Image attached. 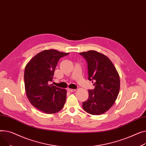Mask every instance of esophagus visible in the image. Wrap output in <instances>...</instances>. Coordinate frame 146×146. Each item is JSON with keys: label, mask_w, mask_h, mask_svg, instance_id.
Instances as JSON below:
<instances>
[{"label": "esophagus", "mask_w": 146, "mask_h": 146, "mask_svg": "<svg viewBox=\"0 0 146 146\" xmlns=\"http://www.w3.org/2000/svg\"><path fill=\"white\" fill-rule=\"evenodd\" d=\"M68 91H69V92H75V91H76V90H75V89L68 88Z\"/></svg>", "instance_id": "obj_1"}]
</instances>
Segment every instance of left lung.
<instances>
[{"label":"left lung","mask_w":146,"mask_h":146,"mask_svg":"<svg viewBox=\"0 0 146 146\" xmlns=\"http://www.w3.org/2000/svg\"><path fill=\"white\" fill-rule=\"evenodd\" d=\"M87 60L88 80L93 81L95 88L88 90L83 109L92 115H100L110 110L118 97L120 81L119 74L111 60L96 50L80 53Z\"/></svg>","instance_id":"8db88e82"}]
</instances>
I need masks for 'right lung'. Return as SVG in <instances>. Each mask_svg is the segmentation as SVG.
Returning a JSON list of instances; mask_svg holds the SVG:
<instances>
[{
	"label": "right lung",
	"instance_id": "obj_1",
	"mask_svg": "<svg viewBox=\"0 0 146 146\" xmlns=\"http://www.w3.org/2000/svg\"><path fill=\"white\" fill-rule=\"evenodd\" d=\"M69 53L56 49L44 50L33 57L25 66L26 95L31 104L46 114H54L64 107L66 90L56 87L52 81L59 59Z\"/></svg>",
	"mask_w": 146,
	"mask_h": 146
}]
</instances>
